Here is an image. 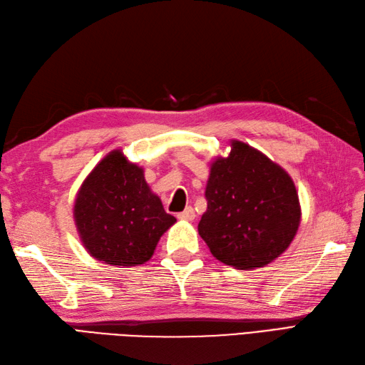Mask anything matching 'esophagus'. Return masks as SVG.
I'll return each mask as SVG.
<instances>
[{
  "label": "esophagus",
  "instance_id": "obj_1",
  "mask_svg": "<svg viewBox=\"0 0 365 365\" xmlns=\"http://www.w3.org/2000/svg\"><path fill=\"white\" fill-rule=\"evenodd\" d=\"M178 218L184 220V221H192L195 218V210L192 207H187L184 212L178 213Z\"/></svg>",
  "mask_w": 365,
  "mask_h": 365
}]
</instances>
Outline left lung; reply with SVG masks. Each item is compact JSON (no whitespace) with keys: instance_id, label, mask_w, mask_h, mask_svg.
Returning <instances> with one entry per match:
<instances>
[{"instance_id":"left-lung-1","label":"left lung","mask_w":365,"mask_h":365,"mask_svg":"<svg viewBox=\"0 0 365 365\" xmlns=\"http://www.w3.org/2000/svg\"><path fill=\"white\" fill-rule=\"evenodd\" d=\"M207 210L198 232L212 255L237 269H255L288 250L300 225L296 185L280 165L245 142L210 165Z\"/></svg>"}]
</instances>
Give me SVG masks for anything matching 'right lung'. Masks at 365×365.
I'll list each match as a JSON object with an SVG mask.
<instances>
[{"mask_svg":"<svg viewBox=\"0 0 365 365\" xmlns=\"http://www.w3.org/2000/svg\"><path fill=\"white\" fill-rule=\"evenodd\" d=\"M74 220L82 243L96 260L138 266L152 259L159 238L176 218L150 190L142 167L114 150L80 187Z\"/></svg>","mask_w":365,"mask_h":365,"instance_id":"add662e5","label":"right lung"}]
</instances>
